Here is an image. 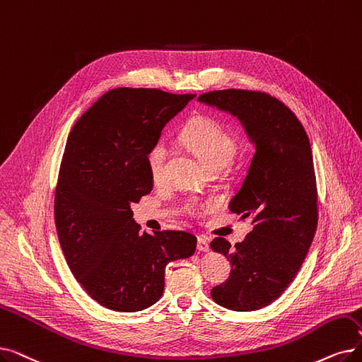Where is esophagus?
I'll use <instances>...</instances> for the list:
<instances>
[{
    "mask_svg": "<svg viewBox=\"0 0 362 362\" xmlns=\"http://www.w3.org/2000/svg\"><path fill=\"white\" fill-rule=\"evenodd\" d=\"M197 248L199 251H209L210 250V243L204 238V237H198V243H197Z\"/></svg>",
    "mask_w": 362,
    "mask_h": 362,
    "instance_id": "esophagus-1",
    "label": "esophagus"
}]
</instances>
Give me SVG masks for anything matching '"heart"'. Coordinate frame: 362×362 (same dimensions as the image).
<instances>
[{
  "mask_svg": "<svg viewBox=\"0 0 362 362\" xmlns=\"http://www.w3.org/2000/svg\"><path fill=\"white\" fill-rule=\"evenodd\" d=\"M182 139L207 170L226 167L237 151L233 137L217 121L207 117H198L187 122L182 132ZM165 158L167 145L164 142H156L149 148L146 164L152 180L158 182L163 177ZM210 206L211 202L191 201L186 209L191 214L199 216L207 211Z\"/></svg>",
  "mask_w": 362,
  "mask_h": 362,
  "instance_id": "heart-1",
  "label": "heart"
}]
</instances>
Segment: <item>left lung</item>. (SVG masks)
<instances>
[{"label":"left lung","instance_id":"obj_1","mask_svg":"<svg viewBox=\"0 0 362 362\" xmlns=\"http://www.w3.org/2000/svg\"><path fill=\"white\" fill-rule=\"evenodd\" d=\"M198 102L237 117L255 145L247 176L229 202L232 213L253 218V230L233 248L220 237L210 245L230 262L226 282L211 290L213 300L230 310H257L286 291L315 237L310 144L297 117L266 93L217 90L201 94Z\"/></svg>","mask_w":362,"mask_h":362}]
</instances>
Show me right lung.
Instances as JSON below:
<instances>
[{"label": "right lung", "mask_w": 362, "mask_h": 362, "mask_svg": "<svg viewBox=\"0 0 362 362\" xmlns=\"http://www.w3.org/2000/svg\"><path fill=\"white\" fill-rule=\"evenodd\" d=\"M194 98L114 88L69 133L54 195L59 243L75 279L107 309L137 312L158 302L167 263L195 253L192 233L139 232L132 210L153 186L149 148Z\"/></svg>", "instance_id": "right-lung-1"}]
</instances>
